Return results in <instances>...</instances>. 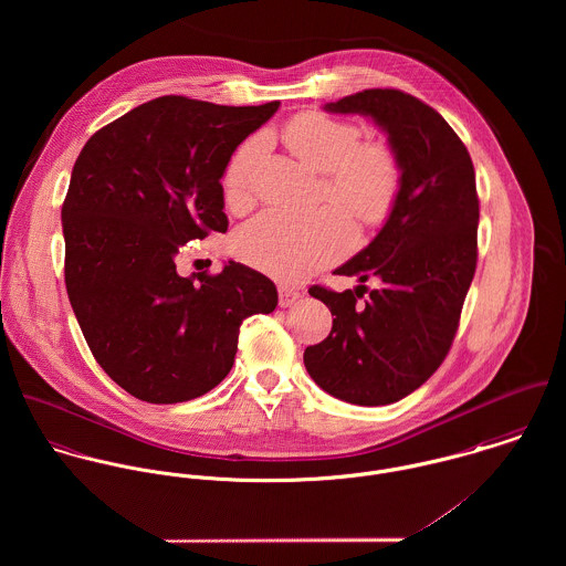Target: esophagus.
I'll return each instance as SVG.
<instances>
[{
	"label": "esophagus",
	"mask_w": 566,
	"mask_h": 566,
	"mask_svg": "<svg viewBox=\"0 0 566 566\" xmlns=\"http://www.w3.org/2000/svg\"><path fill=\"white\" fill-rule=\"evenodd\" d=\"M303 298V294L294 287H287V285H281L279 287V305L281 307H292L294 303H298Z\"/></svg>",
	"instance_id": "esophagus-1"
}]
</instances>
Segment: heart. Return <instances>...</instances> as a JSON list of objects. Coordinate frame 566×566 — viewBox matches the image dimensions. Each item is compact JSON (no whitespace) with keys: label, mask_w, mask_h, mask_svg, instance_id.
<instances>
[{"label":"heart","mask_w":566,"mask_h":566,"mask_svg":"<svg viewBox=\"0 0 566 566\" xmlns=\"http://www.w3.org/2000/svg\"><path fill=\"white\" fill-rule=\"evenodd\" d=\"M283 144L323 176L326 202L348 213L361 227H379L395 209L401 189V163L381 142H361V130L318 111L292 117L281 130ZM265 153V139L252 137L238 148L222 176L224 198L243 209L252 200L254 171ZM353 243L348 220L333 209L307 218L270 209L243 224L235 250L252 268L296 283L339 259Z\"/></svg>","instance_id":"obj_1"}]
</instances>
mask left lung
<instances>
[{
    "instance_id": "1",
    "label": "left lung",
    "mask_w": 566,
    "mask_h": 566,
    "mask_svg": "<svg viewBox=\"0 0 566 566\" xmlns=\"http://www.w3.org/2000/svg\"><path fill=\"white\" fill-rule=\"evenodd\" d=\"M359 113L384 133L401 163V189L379 235L335 272L377 279L368 290L310 294L333 326L305 348V368L331 397L388 405L420 388L444 361L478 265L480 200L471 155L444 117L399 88H366L324 104Z\"/></svg>"
}]
</instances>
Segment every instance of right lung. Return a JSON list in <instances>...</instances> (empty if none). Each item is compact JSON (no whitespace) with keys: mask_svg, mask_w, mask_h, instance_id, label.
<instances>
[{"mask_svg":"<svg viewBox=\"0 0 566 566\" xmlns=\"http://www.w3.org/2000/svg\"><path fill=\"white\" fill-rule=\"evenodd\" d=\"M276 108L163 95L99 128L76 159L61 211L70 303L95 361L139 401L213 390L243 321L279 303L248 265L180 276L174 261L180 245L227 233L220 178Z\"/></svg>","mask_w":566,"mask_h":566,"instance_id":"1","label":"right lung"}]
</instances>
